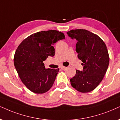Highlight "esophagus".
Returning <instances> with one entry per match:
<instances>
[{
    "instance_id": "obj_1",
    "label": "esophagus",
    "mask_w": 120,
    "mask_h": 120,
    "mask_svg": "<svg viewBox=\"0 0 120 120\" xmlns=\"http://www.w3.org/2000/svg\"><path fill=\"white\" fill-rule=\"evenodd\" d=\"M66 68H67L65 67V66H61V69L62 70H65V69H66Z\"/></svg>"
}]
</instances>
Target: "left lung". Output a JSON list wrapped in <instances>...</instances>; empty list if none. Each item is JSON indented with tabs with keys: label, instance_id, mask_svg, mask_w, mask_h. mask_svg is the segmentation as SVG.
Returning <instances> with one entry per match:
<instances>
[{
	"label": "left lung",
	"instance_id": "8db88e82",
	"mask_svg": "<svg viewBox=\"0 0 120 120\" xmlns=\"http://www.w3.org/2000/svg\"><path fill=\"white\" fill-rule=\"evenodd\" d=\"M71 39H76V51L82 61V71L76 70L70 80L71 86L78 91H92L104 78L109 64L107 47L99 36L85 29L71 30L67 33Z\"/></svg>",
	"mask_w": 120,
	"mask_h": 120
}]
</instances>
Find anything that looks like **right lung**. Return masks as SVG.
<instances>
[{
  "instance_id": "obj_1",
  "label": "right lung",
  "mask_w": 120,
  "mask_h": 120,
  "mask_svg": "<svg viewBox=\"0 0 120 120\" xmlns=\"http://www.w3.org/2000/svg\"><path fill=\"white\" fill-rule=\"evenodd\" d=\"M65 38L55 30L33 34L24 40L15 53L14 63L19 76L29 90L43 94L52 87L59 69H45L43 61L55 55L54 44Z\"/></svg>"
}]
</instances>
